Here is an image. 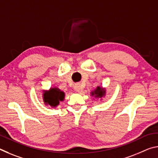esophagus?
I'll use <instances>...</instances> for the list:
<instances>
[{
	"instance_id": "obj_1",
	"label": "esophagus",
	"mask_w": 158,
	"mask_h": 158,
	"mask_svg": "<svg viewBox=\"0 0 158 158\" xmlns=\"http://www.w3.org/2000/svg\"><path fill=\"white\" fill-rule=\"evenodd\" d=\"M74 89H75V90H77V91L80 92V90L82 89L81 85H80L79 84H75V85H74Z\"/></svg>"
}]
</instances>
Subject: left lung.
I'll use <instances>...</instances> for the list:
<instances>
[{"mask_svg":"<svg viewBox=\"0 0 158 158\" xmlns=\"http://www.w3.org/2000/svg\"><path fill=\"white\" fill-rule=\"evenodd\" d=\"M104 94H105V90H103L99 86L95 90V91L91 93L92 95H95V97H98V98H102L104 95Z\"/></svg>","mask_w":158,"mask_h":158,"instance_id":"8db88e82","label":"left lung"}]
</instances>
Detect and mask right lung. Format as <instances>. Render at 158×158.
Masks as SVG:
<instances>
[{
  "mask_svg": "<svg viewBox=\"0 0 158 158\" xmlns=\"http://www.w3.org/2000/svg\"><path fill=\"white\" fill-rule=\"evenodd\" d=\"M64 93L57 89H51L48 93H44L45 102H47L52 106H56L59 104L60 101L64 99Z\"/></svg>",
  "mask_w": 158,
  "mask_h": 158,
  "instance_id": "right-lung-1",
  "label": "right lung"
}]
</instances>
